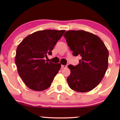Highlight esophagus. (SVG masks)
Instances as JSON below:
<instances>
[{
  "label": "esophagus",
  "mask_w": 120,
  "mask_h": 120,
  "mask_svg": "<svg viewBox=\"0 0 120 120\" xmlns=\"http://www.w3.org/2000/svg\"><path fill=\"white\" fill-rule=\"evenodd\" d=\"M67 65H61V68L63 69V68H67Z\"/></svg>",
  "instance_id": "1"
}]
</instances>
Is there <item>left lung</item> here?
<instances>
[{
	"label": "left lung",
	"instance_id": "obj_1",
	"mask_svg": "<svg viewBox=\"0 0 120 120\" xmlns=\"http://www.w3.org/2000/svg\"><path fill=\"white\" fill-rule=\"evenodd\" d=\"M64 37L73 55L81 57L79 64L68 67L67 78L70 88L80 93L90 91L102 80L108 66L109 52L101 39L83 30H69Z\"/></svg>",
	"mask_w": 120,
	"mask_h": 120
}]
</instances>
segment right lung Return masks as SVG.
Segmentation results:
<instances>
[{"mask_svg": "<svg viewBox=\"0 0 120 120\" xmlns=\"http://www.w3.org/2000/svg\"><path fill=\"white\" fill-rule=\"evenodd\" d=\"M65 30H44L26 37L16 49L15 63L18 73L25 85L34 91H43L51 85L61 68L45 60L63 36Z\"/></svg>", "mask_w": 120, "mask_h": 120, "instance_id": "add662e5", "label": "right lung"}]
</instances>
